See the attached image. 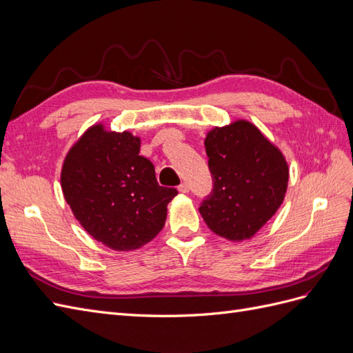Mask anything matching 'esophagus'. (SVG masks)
Returning <instances> with one entry per match:
<instances>
[{
	"mask_svg": "<svg viewBox=\"0 0 353 353\" xmlns=\"http://www.w3.org/2000/svg\"><path fill=\"white\" fill-rule=\"evenodd\" d=\"M178 190H179V193H188V191H190V185L187 184V183H183V184H181L179 187H178Z\"/></svg>",
	"mask_w": 353,
	"mask_h": 353,
	"instance_id": "obj_1",
	"label": "esophagus"
}]
</instances>
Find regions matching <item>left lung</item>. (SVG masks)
I'll return each mask as SVG.
<instances>
[{
  "label": "left lung",
  "instance_id": "left-lung-1",
  "mask_svg": "<svg viewBox=\"0 0 353 353\" xmlns=\"http://www.w3.org/2000/svg\"><path fill=\"white\" fill-rule=\"evenodd\" d=\"M213 190L199 208L206 225L230 241L252 239L284 200L288 165L258 126L239 119L206 135Z\"/></svg>",
  "mask_w": 353,
  "mask_h": 353
}]
</instances>
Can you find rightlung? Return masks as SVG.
Wrapping results in <instances>:
<instances>
[{
	"mask_svg": "<svg viewBox=\"0 0 353 353\" xmlns=\"http://www.w3.org/2000/svg\"><path fill=\"white\" fill-rule=\"evenodd\" d=\"M140 145V137L97 123L72 145L61 168V190L74 218L92 239L117 252L152 241L176 196L175 188L159 185Z\"/></svg>",
	"mask_w": 353,
	"mask_h": 353,
	"instance_id": "right-lung-1",
	"label": "right lung"
}]
</instances>
